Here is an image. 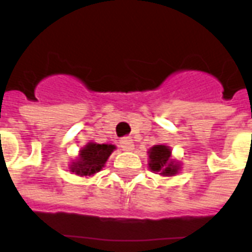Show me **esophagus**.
<instances>
[{"instance_id": "esophagus-1", "label": "esophagus", "mask_w": 252, "mask_h": 252, "mask_svg": "<svg viewBox=\"0 0 252 252\" xmlns=\"http://www.w3.org/2000/svg\"><path fill=\"white\" fill-rule=\"evenodd\" d=\"M120 146H122V149L124 150V152H132L134 148L133 141H132L129 137L122 138V140H120Z\"/></svg>"}]
</instances>
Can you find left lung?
<instances>
[{"label": "left lung", "mask_w": 252, "mask_h": 252, "mask_svg": "<svg viewBox=\"0 0 252 252\" xmlns=\"http://www.w3.org/2000/svg\"><path fill=\"white\" fill-rule=\"evenodd\" d=\"M148 165L156 174L162 176H174L180 171V162L171 157V148L167 145H154L148 150Z\"/></svg>", "instance_id": "8db88e82"}]
</instances>
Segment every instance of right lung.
Masks as SVG:
<instances>
[{
	"mask_svg": "<svg viewBox=\"0 0 252 252\" xmlns=\"http://www.w3.org/2000/svg\"><path fill=\"white\" fill-rule=\"evenodd\" d=\"M116 146L112 144H96L89 141L81 148L76 159L69 165V171L78 176H91L104 167L107 159L110 158Z\"/></svg>",
	"mask_w": 252,
	"mask_h": 252,
	"instance_id": "add662e5",
	"label": "right lung"
}]
</instances>
